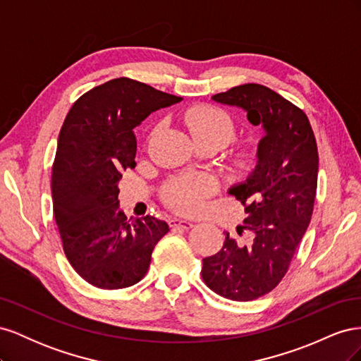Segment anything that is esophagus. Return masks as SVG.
Masks as SVG:
<instances>
[{
	"label": "esophagus",
	"mask_w": 361,
	"mask_h": 361,
	"mask_svg": "<svg viewBox=\"0 0 361 361\" xmlns=\"http://www.w3.org/2000/svg\"><path fill=\"white\" fill-rule=\"evenodd\" d=\"M194 224L188 220H182V218L173 216L170 220V227H182V228H191Z\"/></svg>",
	"instance_id": "obj_1"
}]
</instances>
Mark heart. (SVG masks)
Listing matches in <instances>:
<instances>
[{"label":"heart","mask_w":361,"mask_h":361,"mask_svg":"<svg viewBox=\"0 0 361 361\" xmlns=\"http://www.w3.org/2000/svg\"><path fill=\"white\" fill-rule=\"evenodd\" d=\"M182 122L190 130L194 143H212L223 147L233 140L236 123L232 116L215 105H195L182 114ZM158 128L152 130V137ZM257 158V150L253 145H244L232 155V166L238 170L253 167ZM215 185L212 179L202 174H182L171 179L164 188V199L182 214H195L203 207L207 195L212 194Z\"/></svg>","instance_id":"heart-1"}]
</instances>
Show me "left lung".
I'll return each instance as SVG.
<instances>
[{"label":"left lung","mask_w":361,"mask_h":361,"mask_svg":"<svg viewBox=\"0 0 361 361\" xmlns=\"http://www.w3.org/2000/svg\"><path fill=\"white\" fill-rule=\"evenodd\" d=\"M215 102L239 106L265 129L257 166L244 183L228 190L247 218L238 227L251 239L239 244L226 232L223 248L204 257L206 286L233 301H251L274 289L307 231L318 185V146L305 113L260 84H243L214 94Z\"/></svg>","instance_id":"left-lung-1"}]
</instances>
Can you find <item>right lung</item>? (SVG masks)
<instances>
[{
    "instance_id": "obj_1",
    "label": "right lung",
    "mask_w": 361,
    "mask_h": 361,
    "mask_svg": "<svg viewBox=\"0 0 361 361\" xmlns=\"http://www.w3.org/2000/svg\"><path fill=\"white\" fill-rule=\"evenodd\" d=\"M182 97L116 78L72 105L52 164V204L64 255L92 286L123 289L146 276L152 251L170 228L155 216L126 218L118 180L135 169L134 128Z\"/></svg>"
}]
</instances>
